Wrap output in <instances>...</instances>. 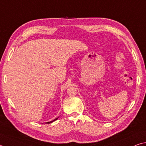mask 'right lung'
Wrapping results in <instances>:
<instances>
[{
	"mask_svg": "<svg viewBox=\"0 0 146 146\" xmlns=\"http://www.w3.org/2000/svg\"><path fill=\"white\" fill-rule=\"evenodd\" d=\"M58 118H59V117H57V118H56V119H55L54 120H53V121H50V122H46V124H50V123H52V122H54V121H55V120H57V119Z\"/></svg>",
	"mask_w": 146,
	"mask_h": 146,
	"instance_id": "obj_1",
	"label": "right lung"
}]
</instances>
